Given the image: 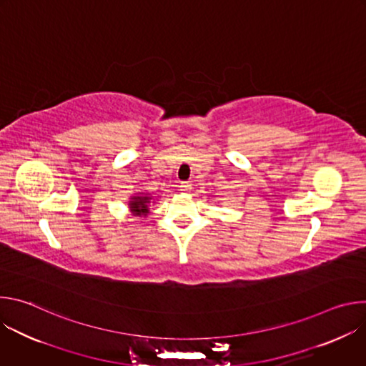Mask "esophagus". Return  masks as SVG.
<instances>
[{"label":"esophagus","instance_id":"34e87169","mask_svg":"<svg viewBox=\"0 0 366 366\" xmlns=\"http://www.w3.org/2000/svg\"><path fill=\"white\" fill-rule=\"evenodd\" d=\"M179 189H181V191H189V189H191V184L184 181V182L179 184Z\"/></svg>","mask_w":366,"mask_h":366}]
</instances>
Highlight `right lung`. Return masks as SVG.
<instances>
[{
	"label": "right lung",
	"mask_w": 366,
	"mask_h": 366,
	"mask_svg": "<svg viewBox=\"0 0 366 366\" xmlns=\"http://www.w3.org/2000/svg\"><path fill=\"white\" fill-rule=\"evenodd\" d=\"M150 197L147 194H137V195H133L130 198V202H129V207H130V212L134 214V216H146L149 213V208H147V204H150Z\"/></svg>",
	"instance_id": "right-lung-1"
}]
</instances>
